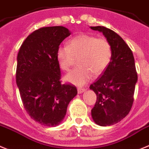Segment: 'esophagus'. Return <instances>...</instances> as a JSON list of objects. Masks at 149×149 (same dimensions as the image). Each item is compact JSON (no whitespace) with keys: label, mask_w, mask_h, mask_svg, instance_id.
<instances>
[{"label":"esophagus","mask_w":149,"mask_h":149,"mask_svg":"<svg viewBox=\"0 0 149 149\" xmlns=\"http://www.w3.org/2000/svg\"><path fill=\"white\" fill-rule=\"evenodd\" d=\"M86 90V89L85 88H78L77 89V92H78V93H84Z\"/></svg>","instance_id":"esophagus-1"}]
</instances>
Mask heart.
<instances>
[{"mask_svg": "<svg viewBox=\"0 0 149 149\" xmlns=\"http://www.w3.org/2000/svg\"><path fill=\"white\" fill-rule=\"evenodd\" d=\"M112 57L111 44L105 38H97L89 35H77L68 41V46H60L56 51L59 67L68 71L78 58V67L65 77L73 84L82 86L94 75H100L110 64Z\"/></svg>", "mask_w": 149, "mask_h": 149, "instance_id": "b5f03b06", "label": "heart"}]
</instances>
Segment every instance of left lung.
Listing matches in <instances>:
<instances>
[{
	"label": "left lung",
	"mask_w": 149,
	"mask_h": 149,
	"mask_svg": "<svg viewBox=\"0 0 149 149\" xmlns=\"http://www.w3.org/2000/svg\"><path fill=\"white\" fill-rule=\"evenodd\" d=\"M90 29L102 32L112 49L110 64L90 87L97 96L91 110L94 122L103 127L111 126L125 118L133 105L138 79L135 61L130 48L117 33L104 26Z\"/></svg>",
	"instance_id": "1"
}]
</instances>
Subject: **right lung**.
<instances>
[{
	"instance_id": "right-lung-1",
	"label": "right lung",
	"mask_w": 149,
	"mask_h": 149,
	"mask_svg": "<svg viewBox=\"0 0 149 149\" xmlns=\"http://www.w3.org/2000/svg\"><path fill=\"white\" fill-rule=\"evenodd\" d=\"M70 35L63 26L40 28L26 38L18 53L16 79L22 101L30 117L41 125H59L77 94L75 86L61 84L56 59L57 49Z\"/></svg>"
}]
</instances>
